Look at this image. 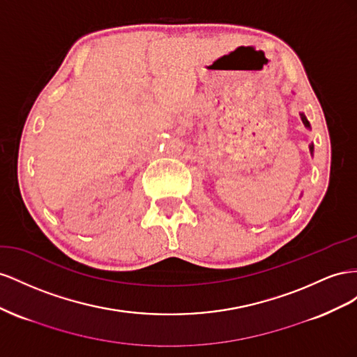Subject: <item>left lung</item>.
Returning <instances> with one entry per match:
<instances>
[{"mask_svg": "<svg viewBox=\"0 0 357 357\" xmlns=\"http://www.w3.org/2000/svg\"><path fill=\"white\" fill-rule=\"evenodd\" d=\"M301 118H302V122H303V126H305V127H307V128H311V126H310V122H308L307 116H305L303 114H301ZM310 151H311V154H312V151H314V146H312V145H310Z\"/></svg>", "mask_w": 357, "mask_h": 357, "instance_id": "left-lung-1", "label": "left lung"}]
</instances>
